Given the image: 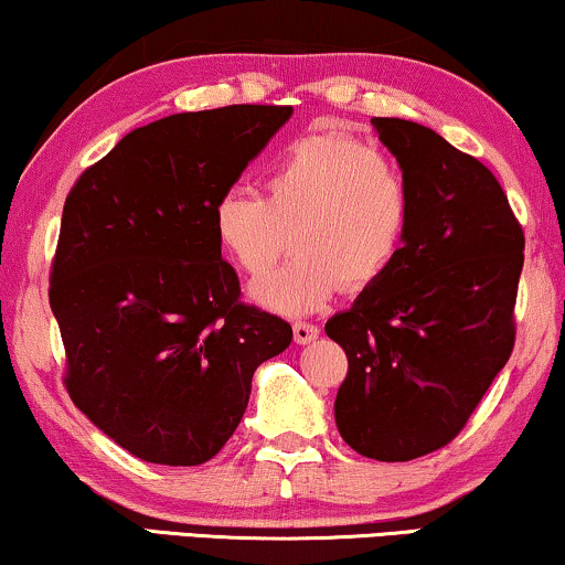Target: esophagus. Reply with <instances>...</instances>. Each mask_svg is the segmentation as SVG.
Here are the masks:
<instances>
[{"mask_svg": "<svg viewBox=\"0 0 565 565\" xmlns=\"http://www.w3.org/2000/svg\"><path fill=\"white\" fill-rule=\"evenodd\" d=\"M317 335H320V328L312 322H297L294 324V340H297L299 345H307L312 343V340H317Z\"/></svg>", "mask_w": 565, "mask_h": 565, "instance_id": "34e87169", "label": "esophagus"}]
</instances>
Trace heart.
<instances>
[{
  "label": "heart",
  "instance_id": "b5f03b06",
  "mask_svg": "<svg viewBox=\"0 0 565 565\" xmlns=\"http://www.w3.org/2000/svg\"><path fill=\"white\" fill-rule=\"evenodd\" d=\"M412 222L409 181L386 150L351 135L291 142L264 179V196L230 189L212 206L220 250L248 276L264 274L286 245L297 253L250 286L274 312L322 307L340 281L365 289L399 258Z\"/></svg>",
  "mask_w": 565,
  "mask_h": 565
}]
</instances>
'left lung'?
I'll return each instance as SVG.
<instances>
[{"label":"left lung","mask_w":565,"mask_h":565,"mask_svg":"<svg viewBox=\"0 0 565 565\" xmlns=\"http://www.w3.org/2000/svg\"><path fill=\"white\" fill-rule=\"evenodd\" d=\"M412 189L399 258L324 332L348 355L335 423L365 458L412 460L463 430L514 348L524 233L473 156L430 127L373 117Z\"/></svg>","instance_id":"1"}]
</instances>
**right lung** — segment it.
Here are the masks:
<instances>
[{
  "label": "right lung",
  "mask_w": 565,
  "mask_h": 565,
  "mask_svg": "<svg viewBox=\"0 0 565 565\" xmlns=\"http://www.w3.org/2000/svg\"><path fill=\"white\" fill-rule=\"evenodd\" d=\"M230 105L127 132L66 196L51 309L78 409L135 458L200 466L233 438L291 324L243 305L212 206L289 120Z\"/></svg>",
  "instance_id": "obj_1"
}]
</instances>
